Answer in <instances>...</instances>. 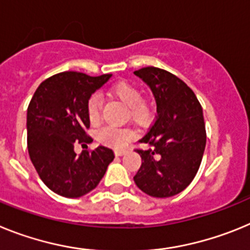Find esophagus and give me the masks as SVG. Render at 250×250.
I'll return each instance as SVG.
<instances>
[{"mask_svg":"<svg viewBox=\"0 0 250 250\" xmlns=\"http://www.w3.org/2000/svg\"><path fill=\"white\" fill-rule=\"evenodd\" d=\"M125 150H115V155L116 156H121V155H124V154H125Z\"/></svg>","mask_w":250,"mask_h":250,"instance_id":"esophagus-1","label":"esophagus"}]
</instances>
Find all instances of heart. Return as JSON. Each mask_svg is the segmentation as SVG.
<instances>
[{
    "mask_svg": "<svg viewBox=\"0 0 250 250\" xmlns=\"http://www.w3.org/2000/svg\"><path fill=\"white\" fill-rule=\"evenodd\" d=\"M110 94L129 107V114L132 119L144 120L149 115V107L143 101L140 90L132 83L120 81L111 86ZM101 114V98L98 94L92 95L87 103V116L91 124H96L100 120ZM135 132L127 127L105 126L98 132V139L105 145L112 147H124L131 139H134Z\"/></svg>",
    "mask_w": 250,
    "mask_h": 250,
    "instance_id": "b5f03b06",
    "label": "heart"
}]
</instances>
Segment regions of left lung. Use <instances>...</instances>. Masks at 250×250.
I'll return each instance as SVG.
<instances>
[{
  "label": "left lung",
  "mask_w": 250,
  "mask_h": 250,
  "mask_svg": "<svg viewBox=\"0 0 250 250\" xmlns=\"http://www.w3.org/2000/svg\"><path fill=\"white\" fill-rule=\"evenodd\" d=\"M134 74L149 86L156 101L155 121L139 140L151 147L136 150L141 167L134 182L154 198L174 196L193 182L202 163L207 144L203 109L175 75L158 67Z\"/></svg>",
  "instance_id": "obj_1"
}]
</instances>
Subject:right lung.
Here are the masks:
<instances>
[{
  "instance_id": "1",
  "label": "right lung",
  "mask_w": 250,
  "mask_h": 250,
  "mask_svg": "<svg viewBox=\"0 0 250 250\" xmlns=\"http://www.w3.org/2000/svg\"><path fill=\"white\" fill-rule=\"evenodd\" d=\"M111 74L92 77L66 71L40 83L27 109V149L43 184L65 198H80L98 187L115 155L100 145L77 156L75 143L89 144L87 103Z\"/></svg>"
}]
</instances>
